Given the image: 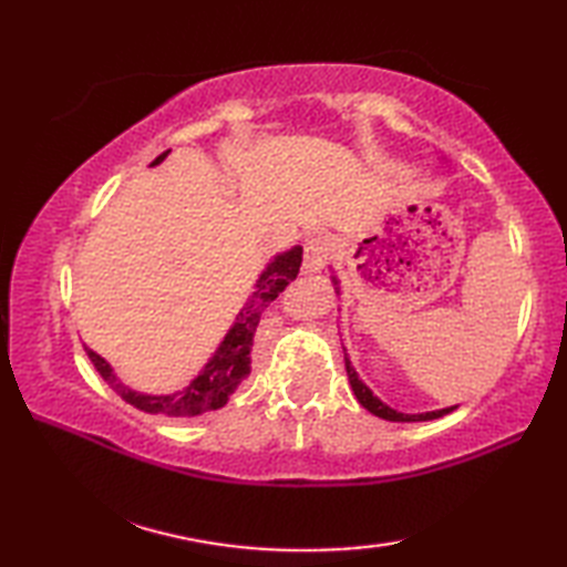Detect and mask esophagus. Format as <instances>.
Masks as SVG:
<instances>
[{"label": "esophagus", "instance_id": "obj_1", "mask_svg": "<svg viewBox=\"0 0 567 567\" xmlns=\"http://www.w3.org/2000/svg\"><path fill=\"white\" fill-rule=\"evenodd\" d=\"M333 256V244L327 236H315L305 244V272H317Z\"/></svg>", "mask_w": 567, "mask_h": 567}]
</instances>
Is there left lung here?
<instances>
[{
  "label": "left lung",
  "instance_id": "obj_1",
  "mask_svg": "<svg viewBox=\"0 0 567 567\" xmlns=\"http://www.w3.org/2000/svg\"><path fill=\"white\" fill-rule=\"evenodd\" d=\"M331 280H333V285H339V282H336V277H331ZM336 290H339V287H336ZM346 372H348V380H351V388L358 396V402L363 404L370 414H375L380 419H388V421H429V419H439L443 414H451L455 409V406H449V409H439V412H426V414H402V412H396V409L388 406L382 400H378L375 394H372L368 384L358 378L355 368L351 365V360H348V353H346Z\"/></svg>",
  "mask_w": 567,
  "mask_h": 567
}]
</instances>
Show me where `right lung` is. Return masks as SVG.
Masks as SVG:
<instances>
[{"instance_id":"obj_1","label":"right lung","mask_w":567,"mask_h":567,"mask_svg":"<svg viewBox=\"0 0 567 567\" xmlns=\"http://www.w3.org/2000/svg\"><path fill=\"white\" fill-rule=\"evenodd\" d=\"M167 153L171 151L161 153L151 165L163 163ZM299 265H302V248L299 246H295L287 252H280V256H275V260L258 277L256 290H252V295L248 297L244 309L238 311L234 327L224 336L221 346L216 348V353L209 358V363L204 365V370L187 384L183 392L141 394V392L128 390L126 384L118 382L112 365L106 363L102 355L90 351V348H84V351H87L92 365L97 368L104 382L110 384V388L122 396L124 402L141 409V412L161 414V416H199V414L214 412V409H221L228 402V396L234 394L240 380L250 372L252 333L258 329L260 315L265 311V307H268L272 299L295 280L299 272Z\"/></svg>"}]
</instances>
